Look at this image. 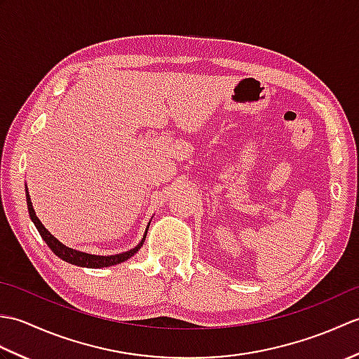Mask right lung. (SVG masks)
<instances>
[{
  "label": "right lung",
  "mask_w": 359,
  "mask_h": 359,
  "mask_svg": "<svg viewBox=\"0 0 359 359\" xmlns=\"http://www.w3.org/2000/svg\"><path fill=\"white\" fill-rule=\"evenodd\" d=\"M26 202H27V211H29V216L30 220H32L34 225L36 226L38 233L43 238V241L48 243V247L52 250V253L58 256L60 259H63L65 262L67 264H72V265H79V266H86V269H104V266H111V265H117L128 261L129 257H133L137 251H139L143 247V242L147 239V233H148V228L149 224L147 226V230H144V234L142 241L137 243V245L133 250H128L125 253H118V255H111V256H98V255H89L85 253V251H80V250H74L66 247L65 243L60 242L55 236H52L48 230H46L44 225L40 222V219L36 217L35 215V210L32 207V201H30V196L27 191V187H26Z\"/></svg>",
  "instance_id": "add662e5"
}]
</instances>
